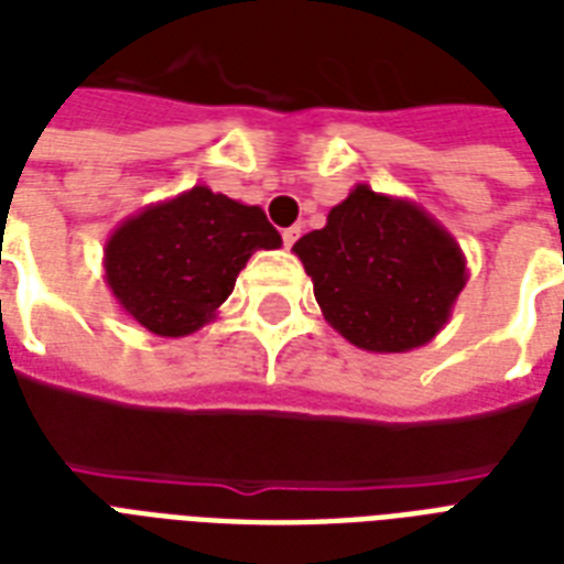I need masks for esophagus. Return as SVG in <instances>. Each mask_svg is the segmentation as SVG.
Returning <instances> with one entry per match:
<instances>
[{"mask_svg":"<svg viewBox=\"0 0 564 564\" xmlns=\"http://www.w3.org/2000/svg\"><path fill=\"white\" fill-rule=\"evenodd\" d=\"M300 231H303L300 226H291V228H285V231H282V240H285V247H294V243H297Z\"/></svg>","mask_w":564,"mask_h":564,"instance_id":"esophagus-1","label":"esophagus"}]
</instances>
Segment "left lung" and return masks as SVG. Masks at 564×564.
<instances>
[{
    "label": "left lung",
    "instance_id": "8db88e82",
    "mask_svg": "<svg viewBox=\"0 0 564 564\" xmlns=\"http://www.w3.org/2000/svg\"><path fill=\"white\" fill-rule=\"evenodd\" d=\"M327 324L371 354H408L446 327L467 285L458 240L410 198L357 184L294 243Z\"/></svg>",
    "mask_w": 564,
    "mask_h": 564
}]
</instances>
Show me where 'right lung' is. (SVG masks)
Here are the masks:
<instances>
[{
	"label": "right lung",
	"instance_id": "1",
	"mask_svg": "<svg viewBox=\"0 0 564 564\" xmlns=\"http://www.w3.org/2000/svg\"><path fill=\"white\" fill-rule=\"evenodd\" d=\"M279 247L261 207L198 184L127 217L106 240L104 279L127 317L184 338L217 317L252 252Z\"/></svg>",
	"mask_w": 564,
	"mask_h": 564
}]
</instances>
